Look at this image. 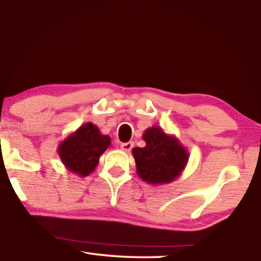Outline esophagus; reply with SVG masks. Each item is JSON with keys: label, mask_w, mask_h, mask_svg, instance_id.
Here are the masks:
<instances>
[{"label": "esophagus", "mask_w": 261, "mask_h": 261, "mask_svg": "<svg viewBox=\"0 0 261 261\" xmlns=\"http://www.w3.org/2000/svg\"><path fill=\"white\" fill-rule=\"evenodd\" d=\"M132 147H134V143H132V141H127V143L121 144V149L124 152H130Z\"/></svg>", "instance_id": "1"}]
</instances>
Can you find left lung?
Returning <instances> with one entry per match:
<instances>
[{
  "instance_id": "1",
  "label": "left lung",
  "mask_w": 261,
  "mask_h": 261,
  "mask_svg": "<svg viewBox=\"0 0 261 261\" xmlns=\"http://www.w3.org/2000/svg\"><path fill=\"white\" fill-rule=\"evenodd\" d=\"M145 147H135L137 174L148 184L171 183L180 176L189 161V153L174 135L154 125L144 131Z\"/></svg>"
}]
</instances>
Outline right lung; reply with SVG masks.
Masks as SVG:
<instances>
[{"label":"right lung","instance_id":"obj_1","mask_svg":"<svg viewBox=\"0 0 261 261\" xmlns=\"http://www.w3.org/2000/svg\"><path fill=\"white\" fill-rule=\"evenodd\" d=\"M110 137L88 122L70 134L57 148L62 163L69 171L85 177L93 173L102 153L110 147Z\"/></svg>","mask_w":261,"mask_h":261}]
</instances>
